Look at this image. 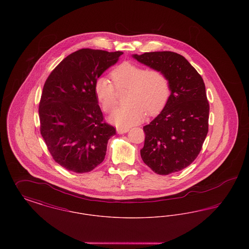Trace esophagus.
Listing matches in <instances>:
<instances>
[{
    "label": "esophagus",
    "mask_w": 249,
    "mask_h": 249,
    "mask_svg": "<svg viewBox=\"0 0 249 249\" xmlns=\"http://www.w3.org/2000/svg\"><path fill=\"white\" fill-rule=\"evenodd\" d=\"M129 130H130L129 129H122V128H119V129H117V132H118L119 134H123V133L128 132Z\"/></svg>",
    "instance_id": "esophagus-1"
}]
</instances>
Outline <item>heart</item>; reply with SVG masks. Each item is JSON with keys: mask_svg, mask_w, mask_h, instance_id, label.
Returning a JSON list of instances; mask_svg holds the SVG:
<instances>
[{"mask_svg": "<svg viewBox=\"0 0 249 249\" xmlns=\"http://www.w3.org/2000/svg\"><path fill=\"white\" fill-rule=\"evenodd\" d=\"M118 90L126 89L123 107L109 116V121L117 127L127 129L139 124L146 114L153 116L165 107L171 94V86L163 71L125 61L111 72ZM96 98L105 112H110L117 104L116 89L107 77H100L94 85Z\"/></svg>", "mask_w": 249, "mask_h": 249, "instance_id": "1", "label": "heart"}]
</instances>
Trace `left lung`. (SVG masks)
<instances>
[{"mask_svg":"<svg viewBox=\"0 0 249 249\" xmlns=\"http://www.w3.org/2000/svg\"><path fill=\"white\" fill-rule=\"evenodd\" d=\"M143 65L163 71L171 94L161 112L143 127V162L166 176L190 165L201 151L208 132L209 104L199 72L183 56L171 51L133 54Z\"/></svg>","mask_w":249,"mask_h":249,"instance_id":"left-lung-1","label":"left lung"}]
</instances>
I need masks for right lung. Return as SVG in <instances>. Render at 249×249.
I'll use <instances>...</instances> for the list:
<instances>
[{
  "label": "right lung",
  "instance_id": "right-lung-1",
  "mask_svg": "<svg viewBox=\"0 0 249 249\" xmlns=\"http://www.w3.org/2000/svg\"><path fill=\"white\" fill-rule=\"evenodd\" d=\"M122 54L77 50L60 61L44 85L40 131L55 161L66 170L88 173L105 160L116 130L103 121L94 85Z\"/></svg>",
  "mask_w": 249,
  "mask_h": 249
}]
</instances>
